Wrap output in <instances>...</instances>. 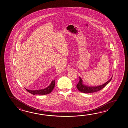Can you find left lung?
Masks as SVG:
<instances>
[{
  "instance_id": "left-lung-1",
  "label": "left lung",
  "mask_w": 128,
  "mask_h": 128,
  "mask_svg": "<svg viewBox=\"0 0 128 128\" xmlns=\"http://www.w3.org/2000/svg\"><path fill=\"white\" fill-rule=\"evenodd\" d=\"M112 77L106 83L102 85H99L98 86H95V87H90V86L84 85L83 84V81L82 80V79L80 78V80L78 84L76 85V87L80 91L84 93H86V94L98 92L105 87L112 80Z\"/></svg>"
}]
</instances>
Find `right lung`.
I'll return each mask as SVG.
<instances>
[{"label":"right lung","instance_id":"obj_1","mask_svg":"<svg viewBox=\"0 0 128 128\" xmlns=\"http://www.w3.org/2000/svg\"><path fill=\"white\" fill-rule=\"evenodd\" d=\"M54 86H55V80L52 81L51 84L47 88H45L44 89L38 90H30L26 88V90L27 92L33 95H35V94L46 95V94H49L52 92V90L54 88Z\"/></svg>","mask_w":128,"mask_h":128}]
</instances>
